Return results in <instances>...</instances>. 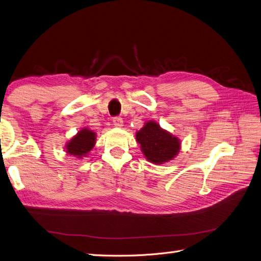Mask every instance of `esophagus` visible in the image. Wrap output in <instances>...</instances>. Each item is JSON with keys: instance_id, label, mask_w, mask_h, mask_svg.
<instances>
[{"instance_id": "34e87169", "label": "esophagus", "mask_w": 261, "mask_h": 261, "mask_svg": "<svg viewBox=\"0 0 261 261\" xmlns=\"http://www.w3.org/2000/svg\"><path fill=\"white\" fill-rule=\"evenodd\" d=\"M113 124L116 126V127H122V126H123V118L119 117V116L113 117Z\"/></svg>"}]
</instances>
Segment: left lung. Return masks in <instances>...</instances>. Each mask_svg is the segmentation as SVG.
Segmentation results:
<instances>
[{"label":"left lung","instance_id":"obj_1","mask_svg":"<svg viewBox=\"0 0 261 261\" xmlns=\"http://www.w3.org/2000/svg\"><path fill=\"white\" fill-rule=\"evenodd\" d=\"M137 142L145 157L150 163L161 165L177 156L180 142L170 133L164 130L156 122L149 121L136 134Z\"/></svg>","mask_w":261,"mask_h":261}]
</instances>
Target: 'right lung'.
Instances as JSON below:
<instances>
[{
  "label": "right lung",
  "instance_id": "1",
  "mask_svg": "<svg viewBox=\"0 0 261 261\" xmlns=\"http://www.w3.org/2000/svg\"><path fill=\"white\" fill-rule=\"evenodd\" d=\"M95 144V133L83 128L76 135L70 140L67 147V152L73 154L76 157H82L92 149Z\"/></svg>",
  "mask_w": 261,
  "mask_h": 261
}]
</instances>
